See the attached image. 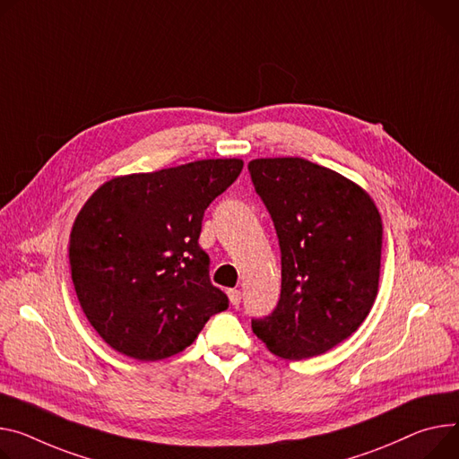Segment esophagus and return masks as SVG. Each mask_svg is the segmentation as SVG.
Returning <instances> with one entry per match:
<instances>
[{"mask_svg": "<svg viewBox=\"0 0 459 459\" xmlns=\"http://www.w3.org/2000/svg\"><path fill=\"white\" fill-rule=\"evenodd\" d=\"M228 298H230V303H231V305H235V307L240 303V292H238L237 289L228 290Z\"/></svg>", "mask_w": 459, "mask_h": 459, "instance_id": "1", "label": "esophagus"}]
</instances>
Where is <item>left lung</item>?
<instances>
[{
  "label": "left lung",
  "mask_w": 459,
  "mask_h": 459,
  "mask_svg": "<svg viewBox=\"0 0 459 459\" xmlns=\"http://www.w3.org/2000/svg\"><path fill=\"white\" fill-rule=\"evenodd\" d=\"M281 248V298L252 329L270 352L305 360L355 333L377 299L382 217L369 193L303 158L250 165Z\"/></svg>",
  "instance_id": "1"
}]
</instances>
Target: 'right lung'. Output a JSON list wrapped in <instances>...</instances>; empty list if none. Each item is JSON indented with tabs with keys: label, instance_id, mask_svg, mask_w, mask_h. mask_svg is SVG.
<instances>
[{
	"label": "right lung",
	"instance_id": "obj_1",
	"mask_svg": "<svg viewBox=\"0 0 459 459\" xmlns=\"http://www.w3.org/2000/svg\"><path fill=\"white\" fill-rule=\"evenodd\" d=\"M242 167L219 158L116 176L81 207L67 244L74 289L90 325L121 355H178L228 308L198 237L204 211Z\"/></svg>",
	"mask_w": 459,
	"mask_h": 459
}]
</instances>
